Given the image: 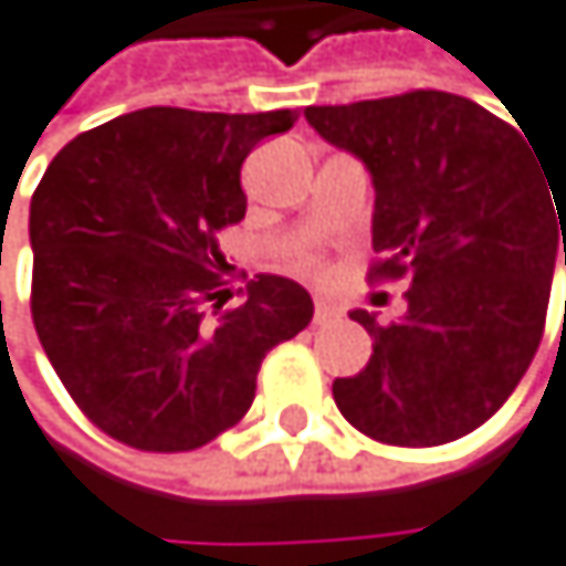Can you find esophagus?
<instances>
[{"label":"esophagus","instance_id":"esophagus-1","mask_svg":"<svg viewBox=\"0 0 566 566\" xmlns=\"http://www.w3.org/2000/svg\"><path fill=\"white\" fill-rule=\"evenodd\" d=\"M338 318V308L332 302H315V325H328Z\"/></svg>","mask_w":566,"mask_h":566}]
</instances>
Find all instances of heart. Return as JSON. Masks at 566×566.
<instances>
[{"instance_id": "heart-1", "label": "heart", "mask_w": 566, "mask_h": 566, "mask_svg": "<svg viewBox=\"0 0 566 566\" xmlns=\"http://www.w3.org/2000/svg\"><path fill=\"white\" fill-rule=\"evenodd\" d=\"M295 264H298L302 271H312V274H318V271H322V261H318L315 254H302V258H298Z\"/></svg>"}]
</instances>
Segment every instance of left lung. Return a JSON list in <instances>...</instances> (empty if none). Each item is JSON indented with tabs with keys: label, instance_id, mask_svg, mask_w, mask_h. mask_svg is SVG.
Listing matches in <instances>:
<instances>
[{
	"label": "left lung",
	"instance_id": "1",
	"mask_svg": "<svg viewBox=\"0 0 566 566\" xmlns=\"http://www.w3.org/2000/svg\"><path fill=\"white\" fill-rule=\"evenodd\" d=\"M308 124L355 154L376 184L369 281L409 277L406 315L379 325L369 366L335 379L338 412L389 447H442L483 426L544 338L566 187L480 103L412 90L308 106Z\"/></svg>",
	"mask_w": 566,
	"mask_h": 566
}]
</instances>
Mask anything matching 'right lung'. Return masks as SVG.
<instances>
[{
    "instance_id": "1",
    "label": "right lung",
    "mask_w": 566,
    "mask_h": 566,
    "mask_svg": "<svg viewBox=\"0 0 566 566\" xmlns=\"http://www.w3.org/2000/svg\"><path fill=\"white\" fill-rule=\"evenodd\" d=\"M295 109L147 106L70 140L29 205L32 325L83 416L144 453L208 447L244 419L264 355L312 322L292 277L221 308L218 234L248 211L244 157Z\"/></svg>"
}]
</instances>
